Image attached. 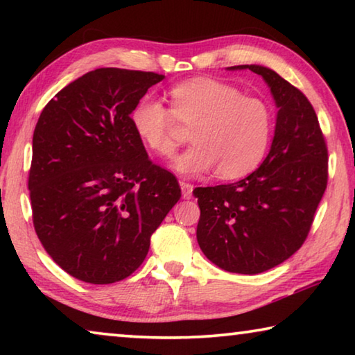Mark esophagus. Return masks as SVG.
Returning <instances> with one entry per match:
<instances>
[{
	"label": "esophagus",
	"instance_id": "esophagus-1",
	"mask_svg": "<svg viewBox=\"0 0 355 355\" xmlns=\"http://www.w3.org/2000/svg\"><path fill=\"white\" fill-rule=\"evenodd\" d=\"M180 188H182L183 199H191V197H192V189H194V186H192L191 183L180 182Z\"/></svg>",
	"mask_w": 355,
	"mask_h": 355
}]
</instances>
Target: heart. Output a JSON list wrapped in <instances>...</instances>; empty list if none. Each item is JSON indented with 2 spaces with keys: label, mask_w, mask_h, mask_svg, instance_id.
I'll return each mask as SVG.
<instances>
[{
  "label": "heart",
  "mask_w": 355,
  "mask_h": 355,
  "mask_svg": "<svg viewBox=\"0 0 355 355\" xmlns=\"http://www.w3.org/2000/svg\"><path fill=\"white\" fill-rule=\"evenodd\" d=\"M172 110L146 95L133 106L130 122L139 141L153 153L171 156L178 139L173 123L191 128L194 142L173 159L184 175L207 172L236 180L254 172L266 155L274 131V111L268 101L245 97L239 89L209 78H196L171 89Z\"/></svg>",
  "instance_id": "b5f03b06"
}]
</instances>
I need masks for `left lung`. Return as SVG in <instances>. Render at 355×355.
<instances>
[{
	"mask_svg": "<svg viewBox=\"0 0 355 355\" xmlns=\"http://www.w3.org/2000/svg\"><path fill=\"white\" fill-rule=\"evenodd\" d=\"M268 84L277 106L261 166L230 184L196 188L197 243L228 272L260 274L288 260L307 238L327 186V147L307 97L272 69L235 65Z\"/></svg>",
	"mask_w": 355,
	"mask_h": 355,
	"instance_id": "8db88e82",
	"label": "left lung"
}]
</instances>
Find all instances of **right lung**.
<instances>
[{"label": "right lung", "mask_w": 355, "mask_h": 355, "mask_svg": "<svg viewBox=\"0 0 355 355\" xmlns=\"http://www.w3.org/2000/svg\"><path fill=\"white\" fill-rule=\"evenodd\" d=\"M163 78L89 71L48 101L35 125L28 182L34 228L46 254L78 280L107 285L133 274L182 197L130 122L133 106Z\"/></svg>", "instance_id": "add662e5"}]
</instances>
